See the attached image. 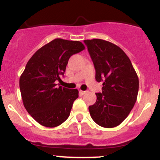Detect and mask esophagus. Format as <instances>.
Masks as SVG:
<instances>
[{
    "label": "esophagus",
    "mask_w": 160,
    "mask_h": 160,
    "mask_svg": "<svg viewBox=\"0 0 160 160\" xmlns=\"http://www.w3.org/2000/svg\"><path fill=\"white\" fill-rule=\"evenodd\" d=\"M87 91H82V90H79V93L81 94H86L87 93Z\"/></svg>",
    "instance_id": "34e87169"
}]
</instances>
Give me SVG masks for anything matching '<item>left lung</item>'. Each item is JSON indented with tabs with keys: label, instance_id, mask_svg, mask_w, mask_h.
<instances>
[{
	"label": "left lung",
	"instance_id": "1",
	"mask_svg": "<svg viewBox=\"0 0 160 160\" xmlns=\"http://www.w3.org/2000/svg\"><path fill=\"white\" fill-rule=\"evenodd\" d=\"M95 68V79L103 82L102 92L88 107L93 121L111 128L124 121L134 106L139 90L137 72L126 53L117 45L100 39L84 40Z\"/></svg>",
	"mask_w": 160,
	"mask_h": 160
}]
</instances>
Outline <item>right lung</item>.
<instances>
[{
    "instance_id": "right-lung-1",
    "label": "right lung",
    "mask_w": 160,
    "mask_h": 160,
    "mask_svg": "<svg viewBox=\"0 0 160 160\" xmlns=\"http://www.w3.org/2000/svg\"><path fill=\"white\" fill-rule=\"evenodd\" d=\"M85 49L79 41L55 39L38 49L20 75V89L23 105L32 118L46 128H55L66 121L77 89L57 86L64 75L69 58Z\"/></svg>"
}]
</instances>
